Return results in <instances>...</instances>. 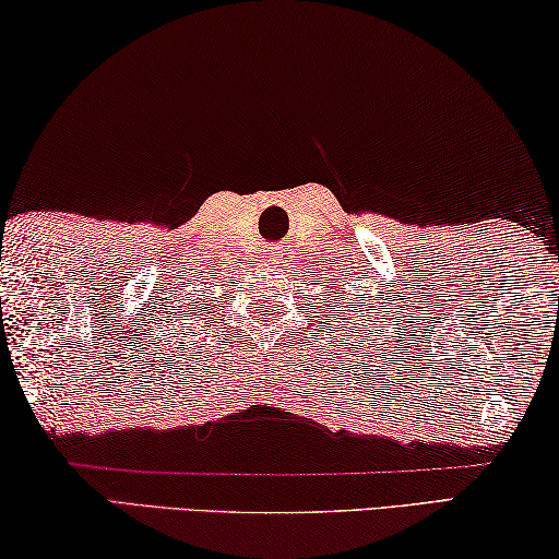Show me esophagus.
<instances>
[{
	"instance_id": "obj_1",
	"label": "esophagus",
	"mask_w": 559,
	"mask_h": 559,
	"mask_svg": "<svg viewBox=\"0 0 559 559\" xmlns=\"http://www.w3.org/2000/svg\"><path fill=\"white\" fill-rule=\"evenodd\" d=\"M267 258H270V262H274V264H287L289 258H292V252L287 250V245H277V247H270Z\"/></svg>"
}]
</instances>
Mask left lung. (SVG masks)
I'll use <instances>...</instances> for the list:
<instances>
[{"label":"left lung","mask_w":559,"mask_h":559,"mask_svg":"<svg viewBox=\"0 0 559 559\" xmlns=\"http://www.w3.org/2000/svg\"><path fill=\"white\" fill-rule=\"evenodd\" d=\"M336 297H344V292H336ZM340 301H342V299H336V305H340ZM346 307H356V309H359V312L366 317V322H371V317H379V314H381V309H379V312H371L369 305H366V301H361V295L354 297L352 301H346ZM342 312H344V309H342ZM336 317H340V314H336Z\"/></svg>","instance_id":"8db88e82"}]
</instances>
